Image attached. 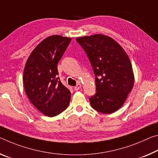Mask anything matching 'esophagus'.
Listing matches in <instances>:
<instances>
[{
  "label": "esophagus",
  "mask_w": 158,
  "mask_h": 158,
  "mask_svg": "<svg viewBox=\"0 0 158 158\" xmlns=\"http://www.w3.org/2000/svg\"><path fill=\"white\" fill-rule=\"evenodd\" d=\"M81 87V84H77L76 86L74 87V89L75 91H78V90Z\"/></svg>",
  "instance_id": "34e87169"
}]
</instances>
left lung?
<instances>
[{
  "label": "left lung",
  "instance_id": "1",
  "mask_svg": "<svg viewBox=\"0 0 158 158\" xmlns=\"http://www.w3.org/2000/svg\"><path fill=\"white\" fill-rule=\"evenodd\" d=\"M96 76V93L89 98L93 108L110 114L121 107L133 89L134 75L131 61L122 47L103 34L77 37Z\"/></svg>",
  "mask_w": 158,
  "mask_h": 158
}]
</instances>
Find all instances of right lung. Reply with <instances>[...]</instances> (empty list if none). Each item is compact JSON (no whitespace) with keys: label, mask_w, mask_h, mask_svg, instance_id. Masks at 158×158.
Segmentation results:
<instances>
[{"label":"right lung","mask_w":158,"mask_h":158,"mask_svg":"<svg viewBox=\"0 0 158 158\" xmlns=\"http://www.w3.org/2000/svg\"><path fill=\"white\" fill-rule=\"evenodd\" d=\"M71 40L60 35L47 37L33 50L25 64V92L31 103L48 117L60 114L69 103L71 93L57 77V65Z\"/></svg>","instance_id":"right-lung-1"}]
</instances>
